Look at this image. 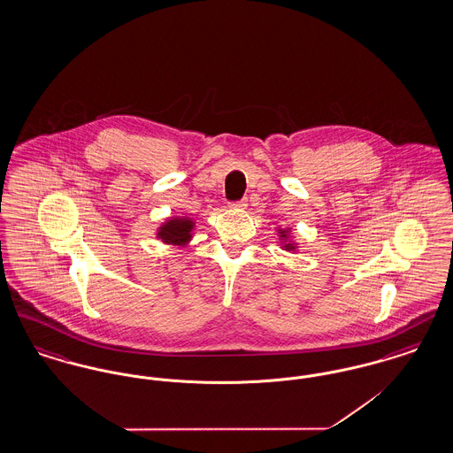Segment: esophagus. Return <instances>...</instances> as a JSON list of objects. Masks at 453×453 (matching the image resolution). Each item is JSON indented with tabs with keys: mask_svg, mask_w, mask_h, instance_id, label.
Returning a JSON list of instances; mask_svg holds the SVG:
<instances>
[{
	"mask_svg": "<svg viewBox=\"0 0 453 453\" xmlns=\"http://www.w3.org/2000/svg\"><path fill=\"white\" fill-rule=\"evenodd\" d=\"M233 209H244L246 205H248V200L246 198H241V200H236V202H231L229 203Z\"/></svg>",
	"mask_w": 453,
	"mask_h": 453,
	"instance_id": "obj_1",
	"label": "esophagus"
}]
</instances>
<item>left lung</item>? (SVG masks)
<instances>
[{
  "label": "left lung",
  "mask_w": 453,
  "mask_h": 453,
  "mask_svg": "<svg viewBox=\"0 0 453 453\" xmlns=\"http://www.w3.org/2000/svg\"><path fill=\"white\" fill-rule=\"evenodd\" d=\"M281 236H283V233H281ZM285 248H287V250H294V246H292V244H287Z\"/></svg>",
  "instance_id": "left-lung-1"
}]
</instances>
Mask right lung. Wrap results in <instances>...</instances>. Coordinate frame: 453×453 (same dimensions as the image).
Segmentation results:
<instances>
[{
  "label": "right lung",
  "mask_w": 453,
  "mask_h": 453,
  "mask_svg": "<svg viewBox=\"0 0 453 453\" xmlns=\"http://www.w3.org/2000/svg\"><path fill=\"white\" fill-rule=\"evenodd\" d=\"M192 227H194V222L188 219H173L161 227L157 236L161 237L165 242L183 244L190 239Z\"/></svg>",
  "instance_id": "1"
}]
</instances>
